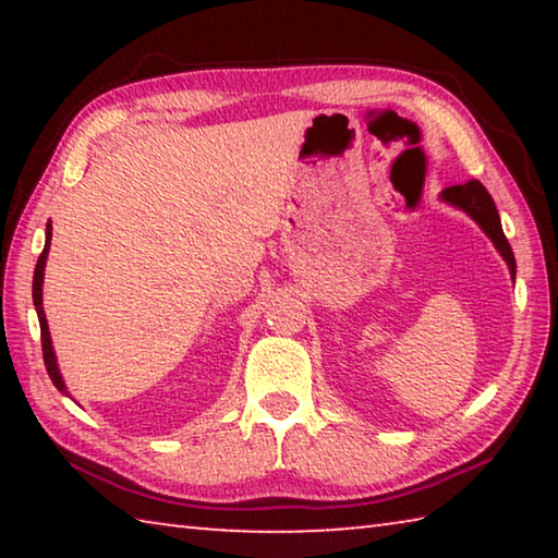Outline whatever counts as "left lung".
<instances>
[{
	"instance_id": "8db88e82",
	"label": "left lung",
	"mask_w": 558,
	"mask_h": 558,
	"mask_svg": "<svg viewBox=\"0 0 558 558\" xmlns=\"http://www.w3.org/2000/svg\"><path fill=\"white\" fill-rule=\"evenodd\" d=\"M440 202L452 206V209H460L462 214H468L472 221H475L483 233L487 235L493 245L497 248L499 256L505 258L509 276L512 280L517 278V263H514V253L512 245L505 239L502 231V221H499L497 206L493 202V196L487 194V189L477 182V179H470L468 184H458V186H448L440 192Z\"/></svg>"
}]
</instances>
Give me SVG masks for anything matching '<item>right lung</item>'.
<instances>
[{"label":"right lung","mask_w":558,"mask_h":558,"mask_svg":"<svg viewBox=\"0 0 558 558\" xmlns=\"http://www.w3.org/2000/svg\"><path fill=\"white\" fill-rule=\"evenodd\" d=\"M49 248H51V221L46 223V245H44L39 260H36V270H34V307H36V315H39V325H41V347H44L46 372H49L56 389L69 396V389H65V381H63L61 369H59V362H56L49 323H46V313H44V268H46V258H49Z\"/></svg>","instance_id":"obj_1"}]
</instances>
